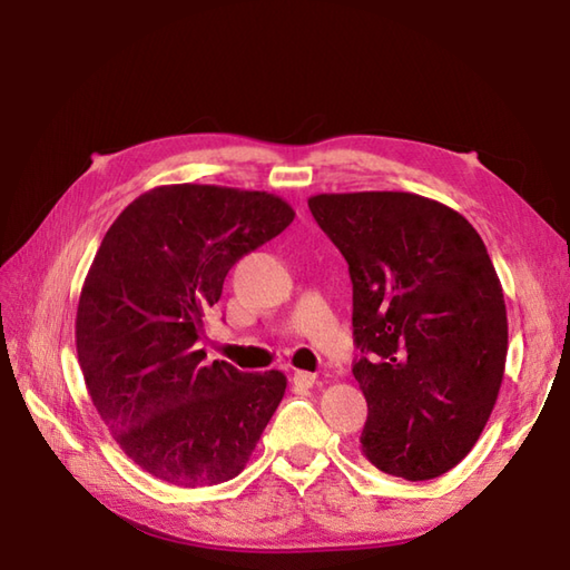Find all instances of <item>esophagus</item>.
Segmentation results:
<instances>
[{
  "label": "esophagus",
  "instance_id": "esophagus-1",
  "mask_svg": "<svg viewBox=\"0 0 570 570\" xmlns=\"http://www.w3.org/2000/svg\"><path fill=\"white\" fill-rule=\"evenodd\" d=\"M316 374H313V372H304V370H298L296 374H294V382L298 384V386H306V390H308V386H313V384H316Z\"/></svg>",
  "mask_w": 570,
  "mask_h": 570
}]
</instances>
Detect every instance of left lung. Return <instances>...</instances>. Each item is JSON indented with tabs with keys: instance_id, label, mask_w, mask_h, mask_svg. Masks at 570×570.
Here are the masks:
<instances>
[{
	"instance_id": "8db88e82",
	"label": "left lung",
	"mask_w": 570,
	"mask_h": 570,
	"mask_svg": "<svg viewBox=\"0 0 570 570\" xmlns=\"http://www.w3.org/2000/svg\"><path fill=\"white\" fill-rule=\"evenodd\" d=\"M308 208L353 278L362 453L396 478H439L478 443L504 377L507 308L485 242L416 193H321Z\"/></svg>"
}]
</instances>
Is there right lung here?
Returning <instances> with one entry per match:
<instances>
[{
    "label": "right lung",
    "mask_w": 570,
    "mask_h": 570,
    "mask_svg": "<svg viewBox=\"0 0 570 570\" xmlns=\"http://www.w3.org/2000/svg\"><path fill=\"white\" fill-rule=\"evenodd\" d=\"M294 215L266 190L159 186L119 213L95 254L76 316L85 386L119 448L168 485L239 475L284 399V372L205 365L196 341L233 264Z\"/></svg>",
    "instance_id": "add662e5"
}]
</instances>
